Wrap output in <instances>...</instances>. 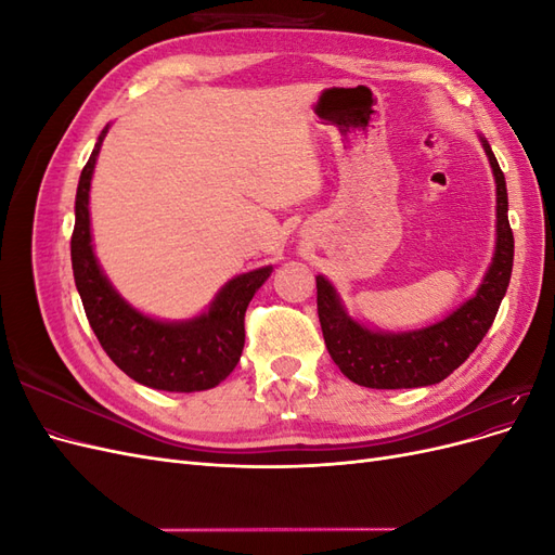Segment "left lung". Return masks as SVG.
Instances as JSON below:
<instances>
[{
	"mask_svg": "<svg viewBox=\"0 0 555 555\" xmlns=\"http://www.w3.org/2000/svg\"><path fill=\"white\" fill-rule=\"evenodd\" d=\"M483 143L498 190V243L477 294L442 322L412 333H377L347 317L331 282L317 275V312L331 359L343 375L367 389H414L438 384L473 354L489 333L514 266V233L507 217L505 173Z\"/></svg>",
	"mask_w": 555,
	"mask_h": 555,
	"instance_id": "left-lung-1",
	"label": "left lung"
}]
</instances>
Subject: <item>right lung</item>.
I'll return each instance as SVG.
<instances>
[{
	"mask_svg": "<svg viewBox=\"0 0 555 555\" xmlns=\"http://www.w3.org/2000/svg\"><path fill=\"white\" fill-rule=\"evenodd\" d=\"M106 131L108 127L80 173L72 233L74 280L88 322L108 359L139 384L178 393L212 389L241 361L245 310L273 268L233 278L217 294L210 310L190 322H157L127 306L99 268L90 236V180Z\"/></svg>",
	"mask_w": 555,
	"mask_h": 555,
	"instance_id": "obj_1",
	"label": "right lung"
}]
</instances>
